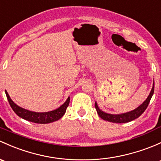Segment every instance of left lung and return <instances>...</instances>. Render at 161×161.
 Returning <instances> with one entry per match:
<instances>
[{
  "instance_id": "8db88e82",
  "label": "left lung",
  "mask_w": 161,
  "mask_h": 161,
  "mask_svg": "<svg viewBox=\"0 0 161 161\" xmlns=\"http://www.w3.org/2000/svg\"><path fill=\"white\" fill-rule=\"evenodd\" d=\"M153 92H154V80H153V87H152L151 91H150V94H149L148 97L147 98L146 100L142 103L141 105H140L137 108H136V109L132 111L127 112V113H120V114H110V113H105L102 109H99L96 102L95 103V107H96V109L97 111V113L99 116V117H101L104 120L116 123H128V122L134 120L135 119L138 118L140 115H142L143 112L146 110L149 103H150V99H151L152 96H153Z\"/></svg>"
}]
</instances>
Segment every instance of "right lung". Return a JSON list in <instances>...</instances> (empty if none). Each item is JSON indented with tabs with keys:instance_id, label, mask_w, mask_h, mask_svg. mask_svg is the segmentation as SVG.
<instances>
[{
	"instance_id": "1",
	"label": "right lung",
	"mask_w": 161,
	"mask_h": 161,
	"mask_svg": "<svg viewBox=\"0 0 161 161\" xmlns=\"http://www.w3.org/2000/svg\"><path fill=\"white\" fill-rule=\"evenodd\" d=\"M7 98L9 102L10 106L12 108V109L21 118L26 120L33 122L35 123H41V124H45V123H50L52 122L58 120L59 119L63 116L65 113L67 107L69 106V102H70V97H68L67 100L65 101L61 106H59L58 109H54V110L49 112H44V113H38V112H33L25 109L24 108L20 107L19 106L14 103L11 99L10 96L8 95V92L5 90Z\"/></svg>"
}]
</instances>
